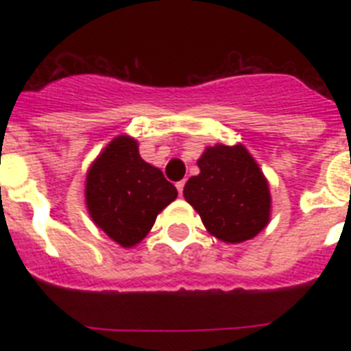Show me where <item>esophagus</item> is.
<instances>
[{"instance_id": "esophagus-1", "label": "esophagus", "mask_w": 351, "mask_h": 351, "mask_svg": "<svg viewBox=\"0 0 351 351\" xmlns=\"http://www.w3.org/2000/svg\"><path fill=\"white\" fill-rule=\"evenodd\" d=\"M184 186H186V180H182L176 184V189H178V195H180V197H182V193H184Z\"/></svg>"}]
</instances>
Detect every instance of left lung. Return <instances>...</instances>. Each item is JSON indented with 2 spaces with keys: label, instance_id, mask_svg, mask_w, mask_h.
<instances>
[{
  "label": "left lung",
  "instance_id": "1",
  "mask_svg": "<svg viewBox=\"0 0 351 351\" xmlns=\"http://www.w3.org/2000/svg\"><path fill=\"white\" fill-rule=\"evenodd\" d=\"M197 164L200 173L187 180L184 198L215 239L240 244L269 224V184L242 143L206 147Z\"/></svg>",
  "mask_w": 351,
  "mask_h": 351
}]
</instances>
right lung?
Returning <instances> with one entry per match:
<instances>
[{
	"mask_svg": "<svg viewBox=\"0 0 351 351\" xmlns=\"http://www.w3.org/2000/svg\"><path fill=\"white\" fill-rule=\"evenodd\" d=\"M176 197V187L140 156L138 142L127 134L112 138L87 169V211L121 247L140 244Z\"/></svg>",
	"mask_w": 351,
	"mask_h": 351,
	"instance_id": "right-lung-1",
	"label": "right lung"
}]
</instances>
